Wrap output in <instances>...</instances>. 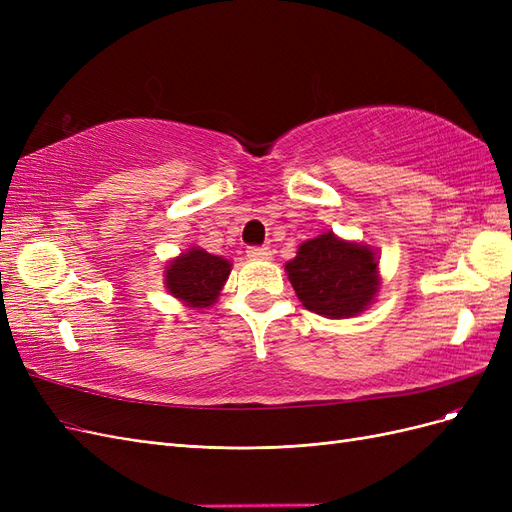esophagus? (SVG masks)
I'll list each match as a JSON object with an SVG mask.
<instances>
[{
    "label": "esophagus",
    "mask_w": 512,
    "mask_h": 512,
    "mask_svg": "<svg viewBox=\"0 0 512 512\" xmlns=\"http://www.w3.org/2000/svg\"><path fill=\"white\" fill-rule=\"evenodd\" d=\"M271 256L273 252L269 247H250V250H247V258L252 260H271Z\"/></svg>",
    "instance_id": "34e87169"
}]
</instances>
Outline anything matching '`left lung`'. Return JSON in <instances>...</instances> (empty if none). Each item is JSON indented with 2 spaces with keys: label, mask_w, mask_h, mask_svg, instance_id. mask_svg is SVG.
<instances>
[{
  "label": "left lung",
  "mask_w": 512,
  "mask_h": 512,
  "mask_svg": "<svg viewBox=\"0 0 512 512\" xmlns=\"http://www.w3.org/2000/svg\"><path fill=\"white\" fill-rule=\"evenodd\" d=\"M378 265L374 247L329 230L303 241L286 262V273L305 309L339 320L363 314L376 301L382 284Z\"/></svg>",
  "instance_id": "1"
}]
</instances>
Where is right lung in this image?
I'll return each instance as SVG.
<instances>
[{"mask_svg":"<svg viewBox=\"0 0 512 512\" xmlns=\"http://www.w3.org/2000/svg\"><path fill=\"white\" fill-rule=\"evenodd\" d=\"M230 271V260L194 245L166 262L164 286L170 297L179 299L183 305L203 309L218 301Z\"/></svg>","mask_w":512,"mask_h":512,"instance_id":"1","label":"right lung"}]
</instances>
